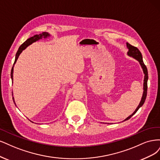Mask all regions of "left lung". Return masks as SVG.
<instances>
[{
	"instance_id": "left-lung-1",
	"label": "left lung",
	"mask_w": 160,
	"mask_h": 160,
	"mask_svg": "<svg viewBox=\"0 0 160 160\" xmlns=\"http://www.w3.org/2000/svg\"><path fill=\"white\" fill-rule=\"evenodd\" d=\"M127 47L128 48V54L130 56H132L133 58H136L137 60H138L139 62H140V65L142 66V68L143 69V73L145 74L144 76V80H143V96L142 98V100L140 101V103L139 104L138 106L137 107V108L136 109V110L134 111V112L133 113L132 115H130V116H128L125 120H128L130 119V118L133 116L134 115L136 112L138 110L139 108H140L143 104L144 102L146 100V96H147V90H148V69L146 66L144 64L143 61L142 59V53L140 52V51L138 50V48L136 46H133L132 45H131L130 44L127 43Z\"/></svg>"
}]
</instances>
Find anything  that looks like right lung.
Wrapping results in <instances>:
<instances>
[{
	"label": "right lung",
	"mask_w": 160,
	"mask_h": 160,
	"mask_svg": "<svg viewBox=\"0 0 160 160\" xmlns=\"http://www.w3.org/2000/svg\"><path fill=\"white\" fill-rule=\"evenodd\" d=\"M49 36H50V35H49V34H48V32H42V34H38H38H36V35L34 36V37H30V38H28L27 40L25 41V42H24L23 44H22L21 45H20V46L19 47V48H18V51H17V54H16V56H15V60H14V64L15 63H16V62H17V59H18V58L19 55L20 54V53H21V52H22V50H24L26 48H27L28 46H29L30 44H32L33 42H36V41L38 40L39 39L42 38V37L46 38L47 37H49ZM13 67H14V66H12V70H11V73L12 80H13ZM12 99H13L14 103V104H15V102H14V100L13 98H12Z\"/></svg>",
	"instance_id": "add662e5"
}]
</instances>
